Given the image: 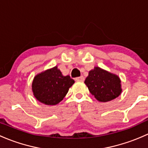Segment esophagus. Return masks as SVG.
I'll list each match as a JSON object with an SVG mask.
<instances>
[{
    "label": "esophagus",
    "mask_w": 148,
    "mask_h": 148,
    "mask_svg": "<svg viewBox=\"0 0 148 148\" xmlns=\"http://www.w3.org/2000/svg\"><path fill=\"white\" fill-rule=\"evenodd\" d=\"M76 81H78V82H84V77H83V76H81V77H77V78L75 79Z\"/></svg>",
    "instance_id": "esophagus-1"
}]
</instances>
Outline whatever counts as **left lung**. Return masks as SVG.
I'll return each mask as SVG.
<instances>
[{
    "mask_svg": "<svg viewBox=\"0 0 148 148\" xmlns=\"http://www.w3.org/2000/svg\"><path fill=\"white\" fill-rule=\"evenodd\" d=\"M84 83L90 93L99 102L112 100L122 92L120 78L99 67L89 71Z\"/></svg>",
    "mask_w": 148,
    "mask_h": 148,
    "instance_id": "left-lung-1",
    "label": "left lung"
}]
</instances>
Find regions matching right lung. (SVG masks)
Wrapping results in <instances>:
<instances>
[{
  "label": "right lung",
  "mask_w": 148,
  "mask_h": 148,
  "mask_svg": "<svg viewBox=\"0 0 148 148\" xmlns=\"http://www.w3.org/2000/svg\"><path fill=\"white\" fill-rule=\"evenodd\" d=\"M74 83L69 76H63L57 66H55L34 77L32 90L39 102L55 105L64 99Z\"/></svg>",
  "instance_id": "add662e5"
}]
</instances>
